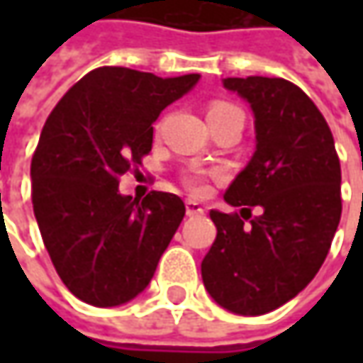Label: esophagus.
Returning <instances> with one entry per match:
<instances>
[{
	"instance_id": "34e87169",
	"label": "esophagus",
	"mask_w": 363,
	"mask_h": 363,
	"mask_svg": "<svg viewBox=\"0 0 363 363\" xmlns=\"http://www.w3.org/2000/svg\"><path fill=\"white\" fill-rule=\"evenodd\" d=\"M186 214H188V216H191V218L202 216L203 208L198 202H194V200H188V202H186Z\"/></svg>"
}]
</instances>
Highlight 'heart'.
<instances>
[{
	"instance_id": "1",
	"label": "heart",
	"mask_w": 363,
	"mask_h": 363,
	"mask_svg": "<svg viewBox=\"0 0 363 363\" xmlns=\"http://www.w3.org/2000/svg\"><path fill=\"white\" fill-rule=\"evenodd\" d=\"M228 113H242L240 108L236 105H232V103H224V101H216V103H212V105L208 106V117H218V115H228ZM210 175H214L212 172H206V169H198V167H194V169H189L184 175V184H186V188L191 191V194H196V196H202L208 191V179H210Z\"/></svg>"
}]
</instances>
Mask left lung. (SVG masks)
<instances>
[{
  "instance_id": "obj_1",
  "label": "left lung",
  "mask_w": 363,
  "mask_h": 363,
  "mask_svg": "<svg viewBox=\"0 0 363 363\" xmlns=\"http://www.w3.org/2000/svg\"><path fill=\"white\" fill-rule=\"evenodd\" d=\"M224 86L252 106L257 151L224 194L240 214L210 212L218 234L202 281L224 309L262 315L321 269L342 218V167L328 121L297 84L246 77L224 78Z\"/></svg>"
}]
</instances>
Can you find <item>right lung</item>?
<instances>
[{"label":"right lung","mask_w":363,"mask_h":363,"mask_svg":"<svg viewBox=\"0 0 363 363\" xmlns=\"http://www.w3.org/2000/svg\"><path fill=\"white\" fill-rule=\"evenodd\" d=\"M200 74L160 78L101 66L52 108L32 157V203L52 264L80 301L115 307L151 281L186 216L182 198L119 194L153 145V121Z\"/></svg>","instance_id":"right-lung-1"}]
</instances>
